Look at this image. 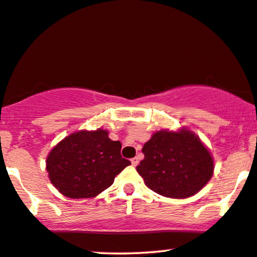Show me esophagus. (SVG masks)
I'll return each mask as SVG.
<instances>
[{
	"label": "esophagus",
	"instance_id": "esophagus-1",
	"mask_svg": "<svg viewBox=\"0 0 257 257\" xmlns=\"http://www.w3.org/2000/svg\"><path fill=\"white\" fill-rule=\"evenodd\" d=\"M132 164L134 167L138 166V164H139V157H133V159H132Z\"/></svg>",
	"mask_w": 257,
	"mask_h": 257
}]
</instances>
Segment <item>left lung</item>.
Segmentation results:
<instances>
[{
  "label": "left lung",
  "instance_id": "8db88e82",
  "mask_svg": "<svg viewBox=\"0 0 257 257\" xmlns=\"http://www.w3.org/2000/svg\"><path fill=\"white\" fill-rule=\"evenodd\" d=\"M136 170L149 189L166 197L196 194L213 176L214 162L200 139L189 131L157 132L142 148Z\"/></svg>",
  "mask_w": 257,
  "mask_h": 257
}]
</instances>
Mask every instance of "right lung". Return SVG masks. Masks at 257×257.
I'll return each mask as SVG.
<instances>
[{
  "mask_svg": "<svg viewBox=\"0 0 257 257\" xmlns=\"http://www.w3.org/2000/svg\"><path fill=\"white\" fill-rule=\"evenodd\" d=\"M122 145L108 132L74 133L53 148L47 157L51 183L70 198L94 197L114 183L131 161L121 156Z\"/></svg>",
  "mask_w": 257,
  "mask_h": 257,
  "instance_id": "right-lung-1",
  "label": "right lung"
}]
</instances>
